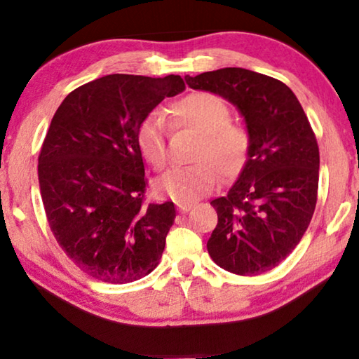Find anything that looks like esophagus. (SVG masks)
I'll use <instances>...</instances> for the list:
<instances>
[{
	"label": "esophagus",
	"instance_id": "esophagus-1",
	"mask_svg": "<svg viewBox=\"0 0 359 359\" xmlns=\"http://www.w3.org/2000/svg\"><path fill=\"white\" fill-rule=\"evenodd\" d=\"M177 209L182 214H185V212H190L193 209V204H177Z\"/></svg>",
	"mask_w": 359,
	"mask_h": 359
}]
</instances>
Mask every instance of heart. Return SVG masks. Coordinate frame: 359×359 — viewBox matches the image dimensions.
I'll return each mask as SVG.
<instances>
[{
  "label": "heart",
  "mask_w": 359,
  "mask_h": 359,
  "mask_svg": "<svg viewBox=\"0 0 359 359\" xmlns=\"http://www.w3.org/2000/svg\"><path fill=\"white\" fill-rule=\"evenodd\" d=\"M175 128H190L201 135L194 160L196 165L174 168L155 182L160 196L179 204L198 201L218 184V168L224 179H233L244 169L250 154V135L231 121V109L215 95L198 92L175 101L169 109ZM137 147L155 169L168 160V126L165 118L151 114L137 130Z\"/></svg>",
  "instance_id": "heart-1"
}]
</instances>
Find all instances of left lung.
<instances>
[{"mask_svg": "<svg viewBox=\"0 0 359 359\" xmlns=\"http://www.w3.org/2000/svg\"><path fill=\"white\" fill-rule=\"evenodd\" d=\"M193 90L222 96L244 117L250 154L226 196L210 204L218 223L208 252L224 271L258 276L282 263L312 220L320 151L296 95L283 82L244 68L185 76Z\"/></svg>", "mask_w": 359, "mask_h": 359, "instance_id": "left-lung-1", "label": "left lung"}]
</instances>
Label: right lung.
Masks as SVG:
<instances>
[{"mask_svg":"<svg viewBox=\"0 0 359 359\" xmlns=\"http://www.w3.org/2000/svg\"><path fill=\"white\" fill-rule=\"evenodd\" d=\"M184 90L174 74H111L76 88L53 115L38 165L42 203L60 247L96 280H139L161 258L175 208L144 203L137 130Z\"/></svg>","mask_w":359,"mask_h":359,"instance_id":"obj_1","label":"right lung"}]
</instances>
